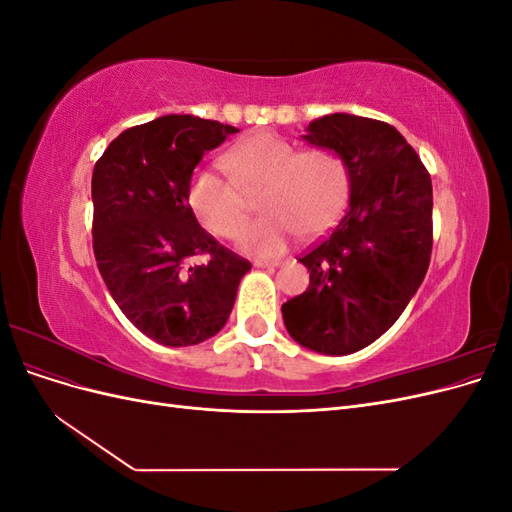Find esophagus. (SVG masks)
Segmentation results:
<instances>
[{"mask_svg":"<svg viewBox=\"0 0 512 512\" xmlns=\"http://www.w3.org/2000/svg\"><path fill=\"white\" fill-rule=\"evenodd\" d=\"M254 267H260V269H277V267H282V260H256Z\"/></svg>","mask_w":512,"mask_h":512,"instance_id":"1","label":"esophagus"}]
</instances>
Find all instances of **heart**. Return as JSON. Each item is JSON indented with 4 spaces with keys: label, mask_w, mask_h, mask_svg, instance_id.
I'll list each match as a JSON object with an SVG mask.
<instances>
[{
    "label": "heart",
    "mask_w": 512,
    "mask_h": 512,
    "mask_svg": "<svg viewBox=\"0 0 512 512\" xmlns=\"http://www.w3.org/2000/svg\"><path fill=\"white\" fill-rule=\"evenodd\" d=\"M224 162L235 181L218 170H198L188 198L209 232L232 237L250 209L245 192L260 190L258 205L269 213L237 235V247L247 254H282L301 230L320 235L344 209L346 166L327 149L299 151L282 136L258 132L232 147Z\"/></svg>",
    "instance_id": "1"
}]
</instances>
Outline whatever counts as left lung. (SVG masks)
<instances>
[{
	"mask_svg": "<svg viewBox=\"0 0 512 512\" xmlns=\"http://www.w3.org/2000/svg\"><path fill=\"white\" fill-rule=\"evenodd\" d=\"M303 141L344 162L350 207L301 262L309 286L282 305L294 342L320 354L361 350L389 331L423 284L431 258V177L393 126L333 113Z\"/></svg>",
	"mask_w": 512,
	"mask_h": 512,
	"instance_id": "left-lung-1",
	"label": "left lung"
}]
</instances>
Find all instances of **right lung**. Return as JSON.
Instances as JSON below:
<instances>
[{
	"instance_id": "obj_1",
	"label": "right lung",
	"mask_w": 512,
	"mask_h": 512,
	"mask_svg": "<svg viewBox=\"0 0 512 512\" xmlns=\"http://www.w3.org/2000/svg\"><path fill=\"white\" fill-rule=\"evenodd\" d=\"M239 132L194 115H164L121 132L96 162L94 254L111 297L134 327L164 346L220 333L250 260L226 250L190 207L207 151ZM194 255L205 266L188 268Z\"/></svg>"
}]
</instances>
